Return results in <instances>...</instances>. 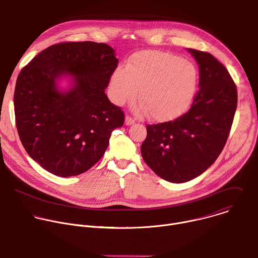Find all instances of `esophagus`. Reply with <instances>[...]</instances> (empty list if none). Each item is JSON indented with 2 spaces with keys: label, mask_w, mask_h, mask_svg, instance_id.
<instances>
[{
  "label": "esophagus",
  "mask_w": 258,
  "mask_h": 258,
  "mask_svg": "<svg viewBox=\"0 0 258 258\" xmlns=\"http://www.w3.org/2000/svg\"><path fill=\"white\" fill-rule=\"evenodd\" d=\"M135 119L132 117V116H125V124L126 125H132V124H134L135 123Z\"/></svg>",
  "instance_id": "esophagus-1"
}]
</instances>
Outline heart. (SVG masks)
I'll return each instance as SVG.
<instances>
[{
  "label": "heart",
  "instance_id": "obj_1",
  "mask_svg": "<svg viewBox=\"0 0 258 258\" xmlns=\"http://www.w3.org/2000/svg\"><path fill=\"white\" fill-rule=\"evenodd\" d=\"M198 72L195 65L161 51L134 54L125 67L116 68L109 89L116 104L133 100L137 93L139 113L159 121L171 120L189 108L195 96Z\"/></svg>",
  "mask_w": 258,
  "mask_h": 258
}]
</instances>
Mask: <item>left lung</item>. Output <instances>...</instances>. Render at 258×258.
Returning <instances> with one entry per match:
<instances>
[{"mask_svg":"<svg viewBox=\"0 0 258 258\" xmlns=\"http://www.w3.org/2000/svg\"><path fill=\"white\" fill-rule=\"evenodd\" d=\"M199 65V90L189 111L174 120L147 125L144 161L171 182L203 173L222 153L237 108L236 85L227 68L210 53L188 49Z\"/></svg>","mask_w":258,"mask_h":258,"instance_id":"1","label":"left lung"}]
</instances>
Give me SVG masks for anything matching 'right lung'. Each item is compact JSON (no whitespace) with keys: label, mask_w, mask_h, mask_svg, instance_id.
I'll list each match as a JSON object with an SVG mask.
<instances>
[{"label":"right lung","mask_w":258,"mask_h":258,"mask_svg":"<svg viewBox=\"0 0 258 258\" xmlns=\"http://www.w3.org/2000/svg\"><path fill=\"white\" fill-rule=\"evenodd\" d=\"M106 44L64 42L45 49L16 81L17 132L28 155L59 176L81 174L105 153L113 130L124 123L120 107L105 94L118 59ZM69 75L73 87L59 91Z\"/></svg>","instance_id":"1"}]
</instances>
